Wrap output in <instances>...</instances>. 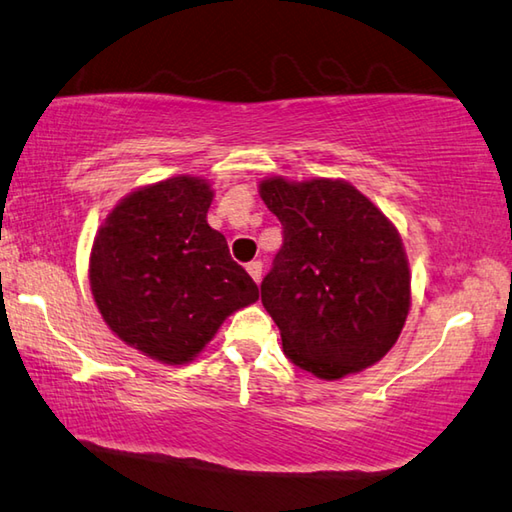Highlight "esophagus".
<instances>
[{
  "mask_svg": "<svg viewBox=\"0 0 512 512\" xmlns=\"http://www.w3.org/2000/svg\"><path fill=\"white\" fill-rule=\"evenodd\" d=\"M247 272H249V276H251V279H254L256 283H261V279H263V263H261V261H251V263H247Z\"/></svg>",
  "mask_w": 512,
  "mask_h": 512,
  "instance_id": "obj_1",
  "label": "esophagus"
}]
</instances>
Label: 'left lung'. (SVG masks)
I'll list each match as a JSON object with an SVG mask.
<instances>
[{
	"label": "left lung",
	"instance_id": "left-lung-1",
	"mask_svg": "<svg viewBox=\"0 0 512 512\" xmlns=\"http://www.w3.org/2000/svg\"><path fill=\"white\" fill-rule=\"evenodd\" d=\"M258 193L283 224L261 299L285 355L321 380L380 362L411 306L409 263L393 222L344 179L267 177Z\"/></svg>",
	"mask_w": 512,
	"mask_h": 512
}]
</instances>
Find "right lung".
I'll return each instance as SVG.
<instances>
[{"label":"right lung","instance_id":"obj_1","mask_svg":"<svg viewBox=\"0 0 512 512\" xmlns=\"http://www.w3.org/2000/svg\"><path fill=\"white\" fill-rule=\"evenodd\" d=\"M202 177L141 186L114 206L89 256V285L112 333L150 360L186 364L222 321L258 301L251 276L206 222Z\"/></svg>","mask_w":512,"mask_h":512}]
</instances>
